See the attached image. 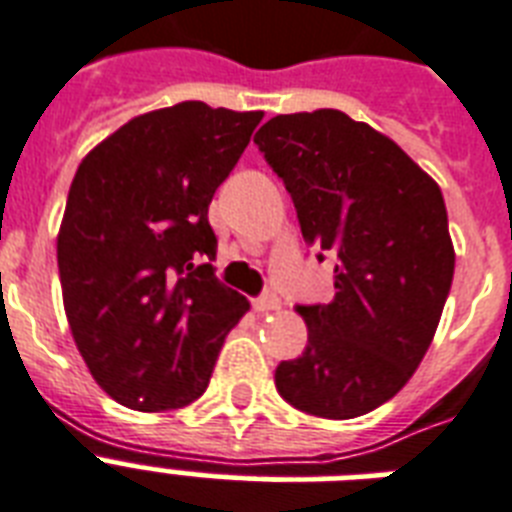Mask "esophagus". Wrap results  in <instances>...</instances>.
Returning a JSON list of instances; mask_svg holds the SVG:
<instances>
[{"instance_id":"obj_1","label":"esophagus","mask_w":512,"mask_h":512,"mask_svg":"<svg viewBox=\"0 0 512 512\" xmlns=\"http://www.w3.org/2000/svg\"><path fill=\"white\" fill-rule=\"evenodd\" d=\"M252 308H255L257 313H271V311H279L281 308V300L276 295H263L257 297L255 303H252Z\"/></svg>"}]
</instances>
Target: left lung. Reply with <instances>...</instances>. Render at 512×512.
<instances>
[{"instance_id":"obj_1","label":"left lung","mask_w":512,"mask_h":512,"mask_svg":"<svg viewBox=\"0 0 512 512\" xmlns=\"http://www.w3.org/2000/svg\"><path fill=\"white\" fill-rule=\"evenodd\" d=\"M295 201L305 244L332 252L335 300L300 305L303 356L276 366L300 412L350 420L404 388L452 289L441 188L401 146L335 108L279 114L255 135Z\"/></svg>"}]
</instances>
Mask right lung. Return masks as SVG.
Masks as SVG:
<instances>
[{"label": "right lung", "instance_id": "add662e5", "mask_svg": "<svg viewBox=\"0 0 512 512\" xmlns=\"http://www.w3.org/2000/svg\"><path fill=\"white\" fill-rule=\"evenodd\" d=\"M263 111L185 100L122 124L84 156L58 231L63 308L92 380L127 409L207 390L247 297L215 279L209 201Z\"/></svg>", "mask_w": 512, "mask_h": 512}]
</instances>
